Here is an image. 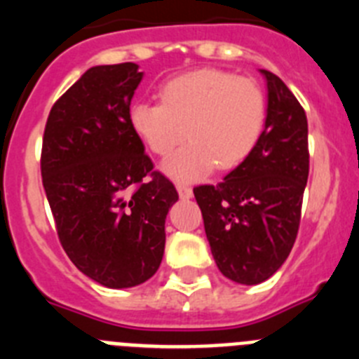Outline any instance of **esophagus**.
Returning <instances> with one entry per match:
<instances>
[{"mask_svg": "<svg viewBox=\"0 0 359 359\" xmlns=\"http://www.w3.org/2000/svg\"><path fill=\"white\" fill-rule=\"evenodd\" d=\"M176 189H177V194H180V198H182V199H190V198H192V189H190V187L182 185V183H180V185H177Z\"/></svg>", "mask_w": 359, "mask_h": 359, "instance_id": "1", "label": "esophagus"}]
</instances>
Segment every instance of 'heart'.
<instances>
[{
    "label": "heart",
    "instance_id": "heart-1",
    "mask_svg": "<svg viewBox=\"0 0 359 359\" xmlns=\"http://www.w3.org/2000/svg\"><path fill=\"white\" fill-rule=\"evenodd\" d=\"M161 104L136 102L128 113L135 136L158 156L161 170L180 183L198 182L214 167L233 169L248 158L266 122L264 91L253 79L203 68L165 82Z\"/></svg>",
    "mask_w": 359,
    "mask_h": 359
}]
</instances>
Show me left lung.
Masks as SVG:
<instances>
[{
	"instance_id": "left-lung-1",
	"label": "left lung",
	"mask_w": 359,
	"mask_h": 359,
	"mask_svg": "<svg viewBox=\"0 0 359 359\" xmlns=\"http://www.w3.org/2000/svg\"><path fill=\"white\" fill-rule=\"evenodd\" d=\"M259 72L268 90L261 138L219 185L194 189L219 271L244 286L268 280L290 255L309 176L306 111L275 73Z\"/></svg>"
}]
</instances>
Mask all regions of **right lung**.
I'll return each mask as SVG.
<instances>
[{
    "instance_id": "right-lung-1",
    "label": "right lung",
    "mask_w": 359,
    "mask_h": 359,
    "mask_svg": "<svg viewBox=\"0 0 359 359\" xmlns=\"http://www.w3.org/2000/svg\"><path fill=\"white\" fill-rule=\"evenodd\" d=\"M144 72L135 62L93 66L50 111L41 174L57 233L86 277L111 290L144 284L165 250L177 192L128 122Z\"/></svg>"
}]
</instances>
